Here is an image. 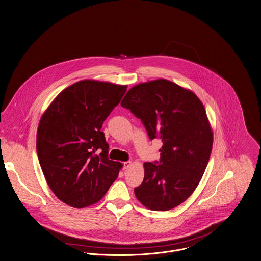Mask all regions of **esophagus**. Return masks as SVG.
I'll list each match as a JSON object with an SVG mask.
<instances>
[{
	"label": "esophagus",
	"instance_id": "esophagus-1",
	"mask_svg": "<svg viewBox=\"0 0 261 261\" xmlns=\"http://www.w3.org/2000/svg\"><path fill=\"white\" fill-rule=\"evenodd\" d=\"M133 165V162H130V161H128V162H124L123 163V169H126V168H128L129 166Z\"/></svg>",
	"mask_w": 261,
	"mask_h": 261
}]
</instances>
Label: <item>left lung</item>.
Masks as SVG:
<instances>
[{
    "mask_svg": "<svg viewBox=\"0 0 261 261\" xmlns=\"http://www.w3.org/2000/svg\"><path fill=\"white\" fill-rule=\"evenodd\" d=\"M120 106L141 120L150 140L160 139V162L144 163L139 201L166 212L187 200L208 164L214 134L201 100L193 92L159 79L133 87Z\"/></svg>",
    "mask_w": 261,
    "mask_h": 261,
    "instance_id": "obj_1",
    "label": "left lung"
}]
</instances>
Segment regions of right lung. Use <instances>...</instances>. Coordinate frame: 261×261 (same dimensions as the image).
I'll return each instance as SVG.
<instances>
[{"mask_svg":"<svg viewBox=\"0 0 261 261\" xmlns=\"http://www.w3.org/2000/svg\"><path fill=\"white\" fill-rule=\"evenodd\" d=\"M126 87L80 81L57 95L41 118L40 165L49 189L71 207L100 200L119 175L122 164L109 160V144L100 128Z\"/></svg>","mask_w":261,"mask_h":261,"instance_id":"right-lung-1","label":"right lung"}]
</instances>
